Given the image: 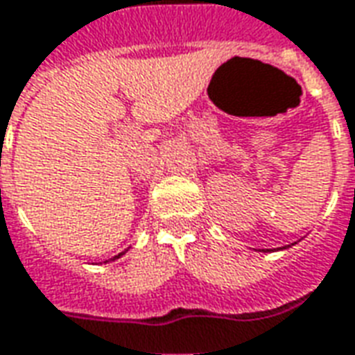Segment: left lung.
Returning <instances> with one entry per match:
<instances>
[{"mask_svg": "<svg viewBox=\"0 0 355 355\" xmlns=\"http://www.w3.org/2000/svg\"><path fill=\"white\" fill-rule=\"evenodd\" d=\"M285 248H286V246H285Z\"/></svg>", "mask_w": 355, "mask_h": 355, "instance_id": "left-lung-1", "label": "left lung"}]
</instances>
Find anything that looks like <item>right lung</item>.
I'll return each mask as SVG.
<instances>
[{
	"label": "right lung",
	"mask_w": 355,
	"mask_h": 355,
	"mask_svg": "<svg viewBox=\"0 0 355 355\" xmlns=\"http://www.w3.org/2000/svg\"><path fill=\"white\" fill-rule=\"evenodd\" d=\"M122 254H125V250H124V252H120V254H118V256H114V258H112V260H116V258H120V256H122Z\"/></svg>",
	"instance_id": "1"
}]
</instances>
